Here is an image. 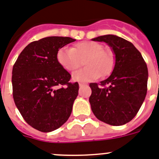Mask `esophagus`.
<instances>
[{
	"label": "esophagus",
	"mask_w": 159,
	"mask_h": 159,
	"mask_svg": "<svg viewBox=\"0 0 159 159\" xmlns=\"http://www.w3.org/2000/svg\"><path fill=\"white\" fill-rule=\"evenodd\" d=\"M84 85H85V84H82V83H79V87H80V88H81V87H82V86H84Z\"/></svg>",
	"instance_id": "1"
}]
</instances>
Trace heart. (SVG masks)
Listing matches in <instances>:
<instances>
[{
  "label": "heart",
  "instance_id": "1",
  "mask_svg": "<svg viewBox=\"0 0 159 159\" xmlns=\"http://www.w3.org/2000/svg\"><path fill=\"white\" fill-rule=\"evenodd\" d=\"M56 57L59 65L70 72L78 69L84 60L85 68L72 75L73 80L81 82H89L101 76H108L115 65L113 53L104 49L102 44L94 41H82L75 43L71 48H61Z\"/></svg>",
  "mask_w": 159,
  "mask_h": 159
}]
</instances>
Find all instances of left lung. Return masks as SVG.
Listing matches in <instances>:
<instances>
[{
	"instance_id": "obj_1",
	"label": "left lung",
	"mask_w": 159,
	"mask_h": 159,
	"mask_svg": "<svg viewBox=\"0 0 159 159\" xmlns=\"http://www.w3.org/2000/svg\"><path fill=\"white\" fill-rule=\"evenodd\" d=\"M106 43L115 55V66L111 74L89 86L91 109L98 120L112 126H120L136 116L145 100L148 70L141 53L129 41L115 35L92 39Z\"/></svg>"
}]
</instances>
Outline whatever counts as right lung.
Masks as SVG:
<instances>
[{"instance_id": "add662e5", "label": "right lung", "mask_w": 159, "mask_h": 159, "mask_svg": "<svg viewBox=\"0 0 159 159\" xmlns=\"http://www.w3.org/2000/svg\"><path fill=\"white\" fill-rule=\"evenodd\" d=\"M74 41L62 36L34 41L23 50L12 68L16 106L24 120L42 132L55 131L65 124L78 97V83L69 82L71 75L56 57L60 48Z\"/></svg>"}]
</instances>
